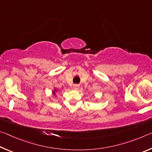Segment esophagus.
<instances>
[{"instance_id":"34e87169","label":"esophagus","mask_w":152,"mask_h":152,"mask_svg":"<svg viewBox=\"0 0 152 152\" xmlns=\"http://www.w3.org/2000/svg\"><path fill=\"white\" fill-rule=\"evenodd\" d=\"M79 88H80V85H79V84H74V86H73V88L74 90H78Z\"/></svg>"}]
</instances>
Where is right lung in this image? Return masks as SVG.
<instances>
[{
  "mask_svg": "<svg viewBox=\"0 0 152 152\" xmlns=\"http://www.w3.org/2000/svg\"><path fill=\"white\" fill-rule=\"evenodd\" d=\"M53 94H55V92H53Z\"/></svg>",
  "mask_w": 152,
  "mask_h": 152,
  "instance_id": "1",
  "label": "right lung"
}]
</instances>
